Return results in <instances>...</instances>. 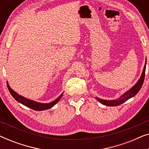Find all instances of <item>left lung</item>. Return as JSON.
Masks as SVG:
<instances>
[{
	"mask_svg": "<svg viewBox=\"0 0 149 149\" xmlns=\"http://www.w3.org/2000/svg\"><path fill=\"white\" fill-rule=\"evenodd\" d=\"M146 64V60L145 62V64H144L143 70H142L141 76H140V79H138L137 83H136L131 89H130L129 90L124 93L123 94L121 95L119 97H118V98L115 100H107L100 99L97 97H95V99H96L98 102H100L101 104H102L105 106H108V107H117V106H119L120 104H123V102H125L127 101V100L130 99L131 97L135 96V95L138 93V91H140V89H141L142 84H143L144 77H145Z\"/></svg>",
	"mask_w": 149,
	"mask_h": 149,
	"instance_id": "obj_1",
	"label": "left lung"
}]
</instances>
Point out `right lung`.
Returning a JSON list of instances; mask_svg holds the SVG:
<instances>
[{"mask_svg": "<svg viewBox=\"0 0 149 149\" xmlns=\"http://www.w3.org/2000/svg\"><path fill=\"white\" fill-rule=\"evenodd\" d=\"M7 87L8 89H9L10 93H11L12 96L14 97V99L15 100H17L18 102L26 106L30 109H32L34 110V111H45V110H47L51 108H52L55 104H56L58 102V101L61 99V97L63 95V93L61 94L60 96H59L58 98L55 100L54 101L50 103H40V102H38L32 100L28 99L25 97H23L22 95H20L18 94L17 93H16L15 91L13 90L11 88V87L9 86V83L7 82Z\"/></svg>", "mask_w": 149, "mask_h": 149, "instance_id": "add662e5", "label": "right lung"}]
</instances>
